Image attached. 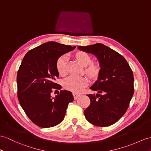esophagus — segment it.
Returning <instances> with one entry per match:
<instances>
[{"mask_svg":"<svg viewBox=\"0 0 151 151\" xmlns=\"http://www.w3.org/2000/svg\"><path fill=\"white\" fill-rule=\"evenodd\" d=\"M81 94L77 93H75V92L73 93V97H74V99H78L79 96H81Z\"/></svg>","mask_w":151,"mask_h":151,"instance_id":"obj_1","label":"esophagus"}]
</instances>
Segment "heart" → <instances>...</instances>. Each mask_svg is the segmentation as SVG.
<instances>
[{"instance_id":"1","label":"heart","mask_w":151,"mask_h":151,"mask_svg":"<svg viewBox=\"0 0 151 151\" xmlns=\"http://www.w3.org/2000/svg\"><path fill=\"white\" fill-rule=\"evenodd\" d=\"M76 58L83 67H86L85 72L91 78L97 77L101 70L100 65L96 62H91V58L89 54L84 52H79L76 54ZM68 58L66 55L59 58L56 62V68L60 75L64 76L67 73V64ZM88 80L85 77L70 76L63 81V86L67 90L74 92H80L86 86Z\"/></svg>"}]
</instances>
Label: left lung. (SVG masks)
I'll return each instance as SVG.
<instances>
[{
    "instance_id": "8db88e82",
    "label": "left lung",
    "mask_w": 151,
    "mask_h": 151,
    "mask_svg": "<svg viewBox=\"0 0 151 151\" xmlns=\"http://www.w3.org/2000/svg\"><path fill=\"white\" fill-rule=\"evenodd\" d=\"M94 54L100 63L98 79L90 89L97 95H87L90 104L84 110L90 123L107 127L116 122L129 106L134 93V77L131 67L122 55L101 43L78 47Z\"/></svg>"
}]
</instances>
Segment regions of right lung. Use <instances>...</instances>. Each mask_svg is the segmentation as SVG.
Returning <instances> with one entry per match:
<instances>
[{"label":"right lung","instance_id":"1","mask_svg":"<svg viewBox=\"0 0 151 151\" xmlns=\"http://www.w3.org/2000/svg\"><path fill=\"white\" fill-rule=\"evenodd\" d=\"M76 47L49 42L29 50L25 55L17 77V95L29 119L43 128L54 127L63 120L72 92L61 90L52 98L53 90L61 86L55 83L59 77L58 59ZM57 91V90H56Z\"/></svg>","mask_w":151,"mask_h":151}]
</instances>
